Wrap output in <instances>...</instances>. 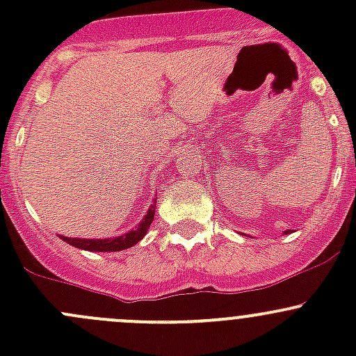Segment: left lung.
<instances>
[{
  "mask_svg": "<svg viewBox=\"0 0 356 356\" xmlns=\"http://www.w3.org/2000/svg\"><path fill=\"white\" fill-rule=\"evenodd\" d=\"M286 234H288V231H286Z\"/></svg>",
  "mask_w": 356,
  "mask_h": 356,
  "instance_id": "left-lung-1",
  "label": "left lung"
}]
</instances>
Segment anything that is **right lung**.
<instances>
[{
    "mask_svg": "<svg viewBox=\"0 0 356 356\" xmlns=\"http://www.w3.org/2000/svg\"><path fill=\"white\" fill-rule=\"evenodd\" d=\"M153 218H155V207L152 204V208L148 210L146 217L143 218L141 224L136 229H132L131 232L124 236H118V238L111 239H75V238H65V236H60L63 241L68 243V245L81 248V250L88 251H122L125 248L134 246L136 243H139L143 239V236L146 234L148 227L152 225Z\"/></svg>",
    "mask_w": 356,
    "mask_h": 356,
    "instance_id": "1",
    "label": "right lung"
}]
</instances>
